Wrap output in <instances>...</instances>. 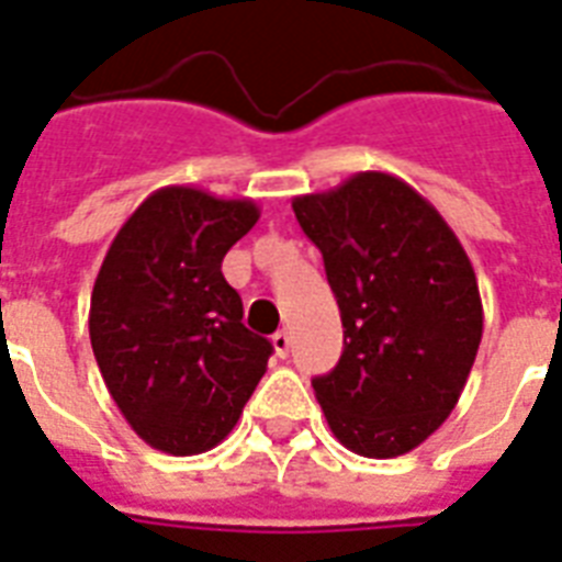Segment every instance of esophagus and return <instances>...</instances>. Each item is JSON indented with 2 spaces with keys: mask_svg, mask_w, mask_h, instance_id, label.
<instances>
[{
  "mask_svg": "<svg viewBox=\"0 0 562 562\" xmlns=\"http://www.w3.org/2000/svg\"><path fill=\"white\" fill-rule=\"evenodd\" d=\"M272 346H276L278 358H286V355H290V334H286V330H278L276 337H272Z\"/></svg>",
  "mask_w": 562,
  "mask_h": 562,
  "instance_id": "obj_1",
  "label": "esophagus"
}]
</instances>
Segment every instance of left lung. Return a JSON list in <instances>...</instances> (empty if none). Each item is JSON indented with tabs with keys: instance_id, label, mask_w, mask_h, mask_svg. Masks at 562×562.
<instances>
[{
	"instance_id": "1",
	"label": "left lung",
	"mask_w": 562,
	"mask_h": 562,
	"mask_svg": "<svg viewBox=\"0 0 562 562\" xmlns=\"http://www.w3.org/2000/svg\"><path fill=\"white\" fill-rule=\"evenodd\" d=\"M293 211L342 319V355L313 378L316 402L355 454H407L454 411L475 363V269L437 207L386 172L295 195Z\"/></svg>"
}]
</instances>
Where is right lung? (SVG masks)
I'll return each instance as SVG.
<instances>
[{
	"label": "right lung",
	"mask_w": 562,
	"mask_h": 562,
	"mask_svg": "<svg viewBox=\"0 0 562 562\" xmlns=\"http://www.w3.org/2000/svg\"><path fill=\"white\" fill-rule=\"evenodd\" d=\"M251 199L160 187L125 220L90 295V346L134 434L202 454L232 434L272 342L243 325L222 258L251 232Z\"/></svg>",
	"instance_id": "obj_1"
}]
</instances>
